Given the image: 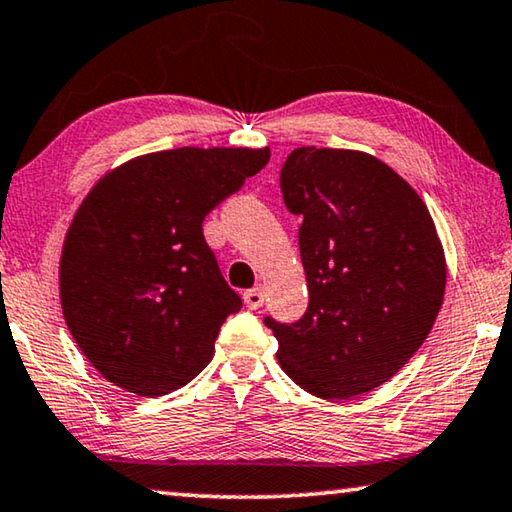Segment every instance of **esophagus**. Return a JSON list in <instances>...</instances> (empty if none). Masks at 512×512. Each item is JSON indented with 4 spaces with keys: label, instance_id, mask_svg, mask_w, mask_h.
<instances>
[{
    "label": "esophagus",
    "instance_id": "esophagus-1",
    "mask_svg": "<svg viewBox=\"0 0 512 512\" xmlns=\"http://www.w3.org/2000/svg\"><path fill=\"white\" fill-rule=\"evenodd\" d=\"M243 300H246V305L250 307V310H259V307L264 305V287L259 285L255 289H250L243 294Z\"/></svg>",
    "mask_w": 512,
    "mask_h": 512
}]
</instances>
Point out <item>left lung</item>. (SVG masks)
Listing matches in <instances>:
<instances>
[{
  "label": "left lung",
  "mask_w": 512,
  "mask_h": 512,
  "mask_svg": "<svg viewBox=\"0 0 512 512\" xmlns=\"http://www.w3.org/2000/svg\"><path fill=\"white\" fill-rule=\"evenodd\" d=\"M303 216L300 259L310 305L296 323H264L282 371L321 399H353L387 383L431 332L446 259L419 193L360 150L296 148L280 173Z\"/></svg>",
  "instance_id": "obj_1"
}]
</instances>
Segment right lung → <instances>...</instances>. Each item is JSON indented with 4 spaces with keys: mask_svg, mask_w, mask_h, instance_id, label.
I'll list each match as a JSON object with an SVG mask.
<instances>
[{
    "mask_svg": "<svg viewBox=\"0 0 512 512\" xmlns=\"http://www.w3.org/2000/svg\"><path fill=\"white\" fill-rule=\"evenodd\" d=\"M271 159L269 148L141 154L88 191L63 241V319L86 360L127 392L164 396L214 358L241 298L202 221Z\"/></svg>",
    "mask_w": 512,
    "mask_h": 512,
    "instance_id": "right-lung-1",
    "label": "right lung"
}]
</instances>
